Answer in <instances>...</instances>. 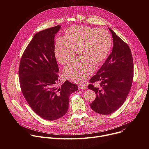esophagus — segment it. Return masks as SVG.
I'll return each mask as SVG.
<instances>
[{
  "mask_svg": "<svg viewBox=\"0 0 149 149\" xmlns=\"http://www.w3.org/2000/svg\"><path fill=\"white\" fill-rule=\"evenodd\" d=\"M78 87L82 90H86L87 88V86L85 84H79L78 86Z\"/></svg>",
  "mask_w": 149,
  "mask_h": 149,
  "instance_id": "obj_1",
  "label": "esophagus"
}]
</instances>
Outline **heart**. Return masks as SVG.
I'll list each match as a JSON object with an SVG mask.
<instances>
[{
  "instance_id": "heart-1",
  "label": "heart",
  "mask_w": 149,
  "mask_h": 149,
  "mask_svg": "<svg viewBox=\"0 0 149 149\" xmlns=\"http://www.w3.org/2000/svg\"><path fill=\"white\" fill-rule=\"evenodd\" d=\"M111 45V37L107 30L74 25L67 30L65 37L57 38L54 52L58 61L65 65L78 51L81 56L67 65L63 74L67 79L81 83L93 74L95 64H100L107 56Z\"/></svg>"
}]
</instances>
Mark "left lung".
I'll return each instance as SVG.
<instances>
[{"instance_id": "1", "label": "left lung", "mask_w": 149, "mask_h": 149, "mask_svg": "<svg viewBox=\"0 0 149 149\" xmlns=\"http://www.w3.org/2000/svg\"><path fill=\"white\" fill-rule=\"evenodd\" d=\"M112 34V52L102 67L90 80L88 89L95 92L96 97L91 103L93 110L101 114H110L124 102L131 89L133 79V60L130 49L116 33Z\"/></svg>"}]
</instances>
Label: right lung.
I'll list each match as a JSON object with an SVG mask.
<instances>
[{
	"mask_svg": "<svg viewBox=\"0 0 149 149\" xmlns=\"http://www.w3.org/2000/svg\"><path fill=\"white\" fill-rule=\"evenodd\" d=\"M61 25L36 33L20 61L19 78L22 94L33 111L47 120H55L68 110L69 97L78 90L67 80L58 87V66L55 56V34Z\"/></svg>",
	"mask_w": 149,
	"mask_h": 149,
	"instance_id": "obj_1",
	"label": "right lung"
}]
</instances>
